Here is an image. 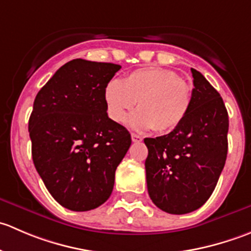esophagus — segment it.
I'll return each instance as SVG.
<instances>
[{"instance_id":"esophagus-1","label":"esophagus","mask_w":251,"mask_h":251,"mask_svg":"<svg viewBox=\"0 0 251 251\" xmlns=\"http://www.w3.org/2000/svg\"><path fill=\"white\" fill-rule=\"evenodd\" d=\"M131 138H132L133 142H141L143 140L140 135H136V133H131Z\"/></svg>"}]
</instances>
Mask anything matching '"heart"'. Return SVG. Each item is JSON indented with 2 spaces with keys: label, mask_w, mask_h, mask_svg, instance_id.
Segmentation results:
<instances>
[{
  "label": "heart",
  "mask_w": 251,
  "mask_h": 251,
  "mask_svg": "<svg viewBox=\"0 0 251 251\" xmlns=\"http://www.w3.org/2000/svg\"><path fill=\"white\" fill-rule=\"evenodd\" d=\"M108 115L124 123L137 103L130 125L138 130L153 128L158 133L175 130L191 109L189 86L177 74L161 68H144L128 74L123 81L114 78L104 90Z\"/></svg>",
  "instance_id": "b5f03b06"
}]
</instances>
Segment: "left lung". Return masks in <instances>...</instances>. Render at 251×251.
I'll list each match as a JSON object with an SVG mask.
<instances>
[{
	"instance_id": "obj_1",
	"label": "left lung",
	"mask_w": 251,
	"mask_h": 251,
	"mask_svg": "<svg viewBox=\"0 0 251 251\" xmlns=\"http://www.w3.org/2000/svg\"><path fill=\"white\" fill-rule=\"evenodd\" d=\"M192 104L168 135L144 138L147 188L163 211L188 214L203 206L216 187L228 151V113L220 93L196 69Z\"/></svg>"
}]
</instances>
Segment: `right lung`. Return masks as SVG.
Here are the masks:
<instances>
[{
  "instance_id": "add662e5",
  "label": "right lung",
  "mask_w": 251,
  "mask_h": 251,
  "mask_svg": "<svg viewBox=\"0 0 251 251\" xmlns=\"http://www.w3.org/2000/svg\"><path fill=\"white\" fill-rule=\"evenodd\" d=\"M120 65L73 59L37 93L29 119L34 165L62 206L88 211L108 201L131 135L108 116L104 90Z\"/></svg>"
}]
</instances>
